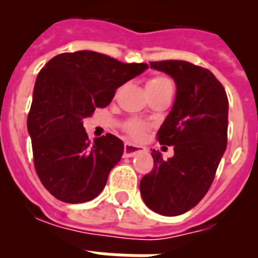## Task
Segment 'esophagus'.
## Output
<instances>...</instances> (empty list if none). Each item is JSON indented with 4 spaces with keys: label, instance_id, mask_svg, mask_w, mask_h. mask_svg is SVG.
<instances>
[{
    "label": "esophagus",
    "instance_id": "obj_1",
    "mask_svg": "<svg viewBox=\"0 0 258 258\" xmlns=\"http://www.w3.org/2000/svg\"><path fill=\"white\" fill-rule=\"evenodd\" d=\"M147 150L142 146H137L133 143H125L124 146V157H133L134 155L140 154V152H145Z\"/></svg>",
    "mask_w": 258,
    "mask_h": 258
}]
</instances>
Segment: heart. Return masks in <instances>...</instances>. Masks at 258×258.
<instances>
[{
  "label": "heart",
  "mask_w": 258,
  "mask_h": 258,
  "mask_svg": "<svg viewBox=\"0 0 258 258\" xmlns=\"http://www.w3.org/2000/svg\"><path fill=\"white\" fill-rule=\"evenodd\" d=\"M165 88H172V83L165 77H154L147 83V90H159V89ZM146 129H147V125L138 120H132L126 124V132L137 140H140L143 136Z\"/></svg>",
  "instance_id": "heart-1"
}]
</instances>
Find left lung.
I'll list each match as a JSON object with an SVG mask.
<instances>
[{
	"label": "left lung",
	"instance_id": "8db88e82",
	"mask_svg": "<svg viewBox=\"0 0 258 258\" xmlns=\"http://www.w3.org/2000/svg\"><path fill=\"white\" fill-rule=\"evenodd\" d=\"M169 75L177 92L170 112L157 132L160 143L173 146L164 160L152 150L154 169L141 179L145 204L161 216L183 214L204 198L227 145L229 101L211 71L184 60L151 61Z\"/></svg>",
	"mask_w": 258,
	"mask_h": 258
}]
</instances>
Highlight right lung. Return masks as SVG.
<instances>
[{
    "instance_id": "right-lung-1",
    "label": "right lung",
    "mask_w": 258,
    "mask_h": 258,
    "mask_svg": "<svg viewBox=\"0 0 258 258\" xmlns=\"http://www.w3.org/2000/svg\"><path fill=\"white\" fill-rule=\"evenodd\" d=\"M149 68L90 50L54 56L36 79L27 129L40 181L60 202H90L106 186L124 143L112 134L89 141L84 118L108 106L116 89Z\"/></svg>"
}]
</instances>
